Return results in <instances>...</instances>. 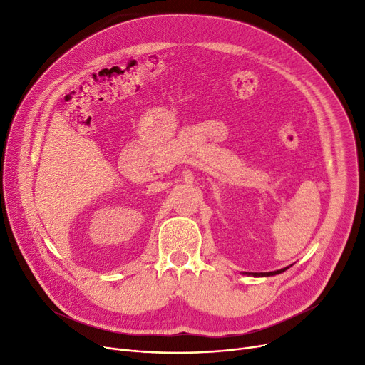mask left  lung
<instances>
[{
    "mask_svg": "<svg viewBox=\"0 0 365 365\" xmlns=\"http://www.w3.org/2000/svg\"><path fill=\"white\" fill-rule=\"evenodd\" d=\"M287 269V267H284V269H279V271H274V272H252V274H248V275H253V277H271V275H277V274H281V272H284Z\"/></svg>",
    "mask_w": 365,
    "mask_h": 365,
    "instance_id": "8db88e82",
    "label": "left lung"
}]
</instances>
